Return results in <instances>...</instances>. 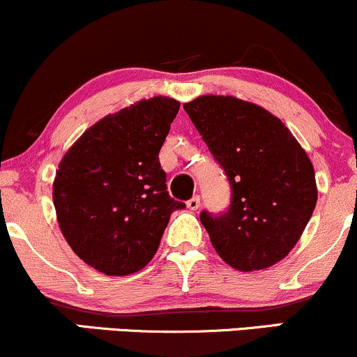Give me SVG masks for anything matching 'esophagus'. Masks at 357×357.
<instances>
[{
  "mask_svg": "<svg viewBox=\"0 0 357 357\" xmlns=\"http://www.w3.org/2000/svg\"><path fill=\"white\" fill-rule=\"evenodd\" d=\"M199 204H202V199H199V196H198V195L192 196L191 199H188V202H186V206L190 208L191 211H196V210H198Z\"/></svg>",
  "mask_w": 357,
  "mask_h": 357,
  "instance_id": "esophagus-1",
  "label": "esophagus"
}]
</instances>
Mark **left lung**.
<instances>
[{
  "mask_svg": "<svg viewBox=\"0 0 357 357\" xmlns=\"http://www.w3.org/2000/svg\"><path fill=\"white\" fill-rule=\"evenodd\" d=\"M183 107L231 186L230 210L199 215L213 248L240 272L272 267L296 247L317 203L309 155L280 119L252 102L202 96Z\"/></svg>",
  "mask_w": 357,
  "mask_h": 357,
  "instance_id": "8db88e82",
  "label": "left lung"
}]
</instances>
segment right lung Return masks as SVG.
Masks as SVG:
<instances>
[{
	"mask_svg": "<svg viewBox=\"0 0 357 357\" xmlns=\"http://www.w3.org/2000/svg\"><path fill=\"white\" fill-rule=\"evenodd\" d=\"M179 102L139 100L109 114L73 142L53 181L56 221L75 255L105 275H129L151 261L171 213L159 162Z\"/></svg>",
	"mask_w": 357,
	"mask_h": 357,
	"instance_id": "right-lung-1",
	"label": "right lung"
}]
</instances>
